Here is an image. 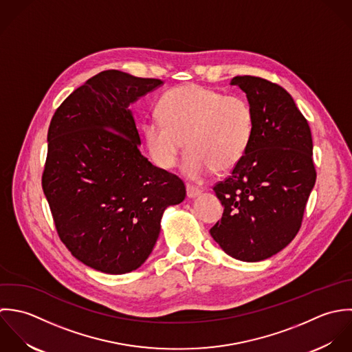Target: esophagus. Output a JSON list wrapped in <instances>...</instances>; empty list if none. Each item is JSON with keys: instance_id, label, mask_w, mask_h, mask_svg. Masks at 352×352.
<instances>
[{"instance_id": "obj_1", "label": "esophagus", "mask_w": 352, "mask_h": 352, "mask_svg": "<svg viewBox=\"0 0 352 352\" xmlns=\"http://www.w3.org/2000/svg\"><path fill=\"white\" fill-rule=\"evenodd\" d=\"M186 193H188V197L189 199H195V197H197L199 195H201V189H199V188H196V186H193V185H186Z\"/></svg>"}]
</instances>
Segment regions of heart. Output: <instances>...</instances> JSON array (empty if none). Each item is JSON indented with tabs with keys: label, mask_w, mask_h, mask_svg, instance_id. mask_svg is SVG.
Wrapping results in <instances>:
<instances>
[{
	"label": "heart",
	"mask_w": 352,
	"mask_h": 352,
	"mask_svg": "<svg viewBox=\"0 0 352 352\" xmlns=\"http://www.w3.org/2000/svg\"><path fill=\"white\" fill-rule=\"evenodd\" d=\"M160 121H148L144 140L152 160L171 168L189 149L182 173L201 181L216 171L234 168L245 156L253 135V113L239 96H226L208 87L188 84L166 92L157 104Z\"/></svg>",
	"instance_id": "1"
}]
</instances>
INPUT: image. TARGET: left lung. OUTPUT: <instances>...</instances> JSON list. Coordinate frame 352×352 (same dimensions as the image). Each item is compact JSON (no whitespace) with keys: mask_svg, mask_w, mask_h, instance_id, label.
<instances>
[{"mask_svg":"<svg viewBox=\"0 0 352 352\" xmlns=\"http://www.w3.org/2000/svg\"><path fill=\"white\" fill-rule=\"evenodd\" d=\"M253 113V135L231 175L213 186L224 211L212 238L232 258L256 263L284 249L298 234L316 184L309 124L280 85L236 76Z\"/></svg>","mask_w":352,"mask_h":352,"instance_id":"obj_1","label":"left lung"}]
</instances>
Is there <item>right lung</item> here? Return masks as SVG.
Segmentation results:
<instances>
[{"instance_id":"obj_1","label":"right lung","mask_w":352,"mask_h":352,"mask_svg":"<svg viewBox=\"0 0 352 352\" xmlns=\"http://www.w3.org/2000/svg\"><path fill=\"white\" fill-rule=\"evenodd\" d=\"M162 84L100 72L72 92L50 122L43 193L72 256L103 274L141 267L157 241L163 212L186 196L177 175L141 155L129 109Z\"/></svg>"}]
</instances>
